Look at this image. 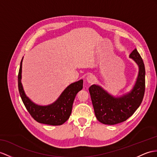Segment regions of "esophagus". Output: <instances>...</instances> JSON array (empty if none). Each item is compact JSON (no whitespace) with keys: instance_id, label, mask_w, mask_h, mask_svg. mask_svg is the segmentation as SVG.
Listing matches in <instances>:
<instances>
[{"instance_id":"1","label":"esophagus","mask_w":157,"mask_h":157,"mask_svg":"<svg viewBox=\"0 0 157 157\" xmlns=\"http://www.w3.org/2000/svg\"><path fill=\"white\" fill-rule=\"evenodd\" d=\"M86 81L87 82L90 83V84H93L94 83L95 81H96V77L94 75H89L86 77Z\"/></svg>"}]
</instances>
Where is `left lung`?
<instances>
[{
  "label": "left lung",
  "instance_id": "1",
  "mask_svg": "<svg viewBox=\"0 0 157 157\" xmlns=\"http://www.w3.org/2000/svg\"><path fill=\"white\" fill-rule=\"evenodd\" d=\"M129 57L139 66V75L132 90L115 97L100 86L89 87L92 102L97 120L105 124L113 125L124 122L139 107L144 94L145 68L143 60L135 48Z\"/></svg>",
  "mask_w": 157,
  "mask_h": 157
}]
</instances>
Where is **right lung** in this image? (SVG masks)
<instances>
[{
	"label": "right lung",
	"instance_id": "1",
	"mask_svg": "<svg viewBox=\"0 0 157 157\" xmlns=\"http://www.w3.org/2000/svg\"><path fill=\"white\" fill-rule=\"evenodd\" d=\"M22 59L18 75V86L20 96L28 112L39 123L57 126L65 123L70 117L76 94L82 89L83 80L71 84L64 90L58 99L52 104L47 106L38 105L26 96L22 87Z\"/></svg>",
	"mask_w": 157,
	"mask_h": 157
}]
</instances>
